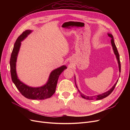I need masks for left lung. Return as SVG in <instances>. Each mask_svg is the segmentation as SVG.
<instances>
[{"label":"left lung","mask_w":130,"mask_h":130,"mask_svg":"<svg viewBox=\"0 0 130 130\" xmlns=\"http://www.w3.org/2000/svg\"><path fill=\"white\" fill-rule=\"evenodd\" d=\"M107 35L108 36L110 37L111 38V44H112V48H113V51H114V54L116 56V57H117V60H118V64H119V72H121V64H120V55H119V54L118 53V50H117V47H116V45L114 43V38H113V35H112L110 33H107ZM118 82V79L117 80V82L115 83V84L112 86V87L111 88L110 90H109L108 91L104 93H102L101 94H99V95H96V96H86V95H84L78 89V87L76 84V82H75V85H76V88H77V90L78 91V92L80 93L81 96L82 97L83 99H86V100H94V99H96V100H102L103 99L106 97H107V96H108L109 95H110L112 92L114 90V88L116 86V85H117V83Z\"/></svg>","instance_id":"8db88e82"}]
</instances>
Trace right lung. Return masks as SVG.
I'll return each mask as SVG.
<instances>
[{
  "label": "right lung",
  "mask_w": 130,
  "mask_h": 130,
  "mask_svg": "<svg viewBox=\"0 0 130 130\" xmlns=\"http://www.w3.org/2000/svg\"><path fill=\"white\" fill-rule=\"evenodd\" d=\"M32 30H26L17 39L13 46L10 59V73L11 79L17 89L24 96L31 100H44L50 98L55 92L58 79L60 74L67 69L65 65L54 70L50 74L47 83L43 86L32 87L26 85L18 78L16 73V61L21 42L24 40Z\"/></svg>",
  "instance_id": "obj_1"
}]
</instances>
